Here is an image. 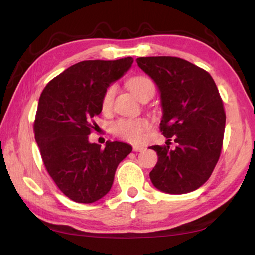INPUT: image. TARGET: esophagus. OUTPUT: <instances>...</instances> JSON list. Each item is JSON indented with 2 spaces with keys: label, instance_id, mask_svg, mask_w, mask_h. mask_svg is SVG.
<instances>
[{
  "label": "esophagus",
  "instance_id": "34e87169",
  "mask_svg": "<svg viewBox=\"0 0 255 255\" xmlns=\"http://www.w3.org/2000/svg\"><path fill=\"white\" fill-rule=\"evenodd\" d=\"M132 149H133V152H144V150L146 149V147H144V146H137V145H135L132 147Z\"/></svg>",
  "mask_w": 255,
  "mask_h": 255
}]
</instances>
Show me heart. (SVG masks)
<instances>
[{
	"label": "heart",
	"instance_id": "heart-1",
	"mask_svg": "<svg viewBox=\"0 0 255 255\" xmlns=\"http://www.w3.org/2000/svg\"><path fill=\"white\" fill-rule=\"evenodd\" d=\"M128 86L130 91L135 94V96L139 99L143 94L148 91L149 89H154L153 82L147 77L144 76H137L133 77L128 82ZM117 92V88L116 85H110L105 93H103L101 106L103 110H109L112 102H114V98ZM149 128V122L145 118L139 119H131V118H122L117 120L114 124V132L120 138H124L131 143H139L144 139L146 135V131Z\"/></svg>",
	"mask_w": 255,
	"mask_h": 255
}]
</instances>
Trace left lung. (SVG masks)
<instances>
[{
  "label": "left lung",
  "instance_id": "left-lung-1",
  "mask_svg": "<svg viewBox=\"0 0 255 255\" xmlns=\"http://www.w3.org/2000/svg\"><path fill=\"white\" fill-rule=\"evenodd\" d=\"M137 64L161 97V131L176 143L152 146L157 163L149 178L159 191L183 195L200 188L221 155L226 115L208 72L178 57H139Z\"/></svg>",
  "mask_w": 255,
  "mask_h": 255
}]
</instances>
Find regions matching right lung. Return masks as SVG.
<instances>
[{"label": "right lung", "mask_w": 255, "mask_h": 255, "mask_svg": "<svg viewBox=\"0 0 255 255\" xmlns=\"http://www.w3.org/2000/svg\"><path fill=\"white\" fill-rule=\"evenodd\" d=\"M133 62L83 60L66 68L42 91L34 120V138L51 179L64 195L80 204H92L110 191L119 163L132 147L107 141L105 149L90 143L101 114L102 97Z\"/></svg>", "instance_id": "add662e5"}]
</instances>
